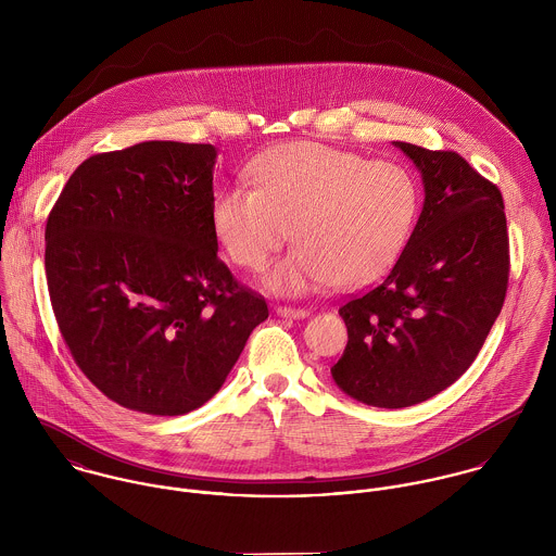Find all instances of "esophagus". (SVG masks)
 <instances>
[{
    "mask_svg": "<svg viewBox=\"0 0 556 556\" xmlns=\"http://www.w3.org/2000/svg\"><path fill=\"white\" fill-rule=\"evenodd\" d=\"M276 315L285 318H304L308 317V311L295 306H276Z\"/></svg>",
    "mask_w": 556,
    "mask_h": 556,
    "instance_id": "esophagus-1",
    "label": "esophagus"
}]
</instances>
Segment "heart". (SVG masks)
<instances>
[{
	"instance_id": "1",
	"label": "heart",
	"mask_w": 556,
	"mask_h": 556,
	"mask_svg": "<svg viewBox=\"0 0 556 556\" xmlns=\"http://www.w3.org/2000/svg\"><path fill=\"white\" fill-rule=\"evenodd\" d=\"M250 175L254 186L216 192L212 227L227 256L250 271L265 269L291 231L298 245L267 278L276 291L381 278L419 216V188L402 164L325 143L276 146L250 164Z\"/></svg>"
}]
</instances>
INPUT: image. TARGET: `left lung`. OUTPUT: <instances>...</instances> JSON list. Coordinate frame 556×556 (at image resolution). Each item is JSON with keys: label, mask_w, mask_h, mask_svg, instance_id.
Masks as SVG:
<instances>
[{"label": "left lung", "mask_w": 556, "mask_h": 556, "mask_svg": "<svg viewBox=\"0 0 556 556\" xmlns=\"http://www.w3.org/2000/svg\"><path fill=\"white\" fill-rule=\"evenodd\" d=\"M424 179V210L390 274L340 306L349 342L331 377L349 396L402 408L437 396L476 362L509 280L496 184L452 150L396 141Z\"/></svg>", "instance_id": "obj_1"}]
</instances>
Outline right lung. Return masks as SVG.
<instances>
[{
    "instance_id": "1",
    "label": "right lung",
    "mask_w": 556,
    "mask_h": 556,
    "mask_svg": "<svg viewBox=\"0 0 556 556\" xmlns=\"http://www.w3.org/2000/svg\"><path fill=\"white\" fill-rule=\"evenodd\" d=\"M216 148L146 141L80 162L45 229L62 338L109 400L184 415L214 396L267 302L218 258Z\"/></svg>"
}]
</instances>
